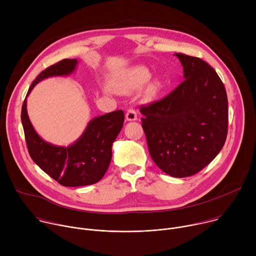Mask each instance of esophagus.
Returning <instances> with one entry per match:
<instances>
[{
    "label": "esophagus",
    "mask_w": 256,
    "mask_h": 256,
    "mask_svg": "<svg viewBox=\"0 0 256 256\" xmlns=\"http://www.w3.org/2000/svg\"><path fill=\"white\" fill-rule=\"evenodd\" d=\"M126 118L128 122H132L136 120V112L134 110V108H128V112L126 114Z\"/></svg>",
    "instance_id": "34e87169"
}]
</instances>
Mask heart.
<instances>
[{
	"label": "heart",
	"mask_w": 256,
	"mask_h": 256,
	"mask_svg": "<svg viewBox=\"0 0 256 256\" xmlns=\"http://www.w3.org/2000/svg\"><path fill=\"white\" fill-rule=\"evenodd\" d=\"M149 79L150 72L147 68L144 66H136L124 72L120 78L116 90L122 93H128L140 87L146 82H148Z\"/></svg>",
	"instance_id": "b5f03b06"
}]
</instances>
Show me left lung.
I'll return each mask as SVG.
<instances>
[{"instance_id": "left-lung-1", "label": "left lung", "mask_w": 256, "mask_h": 256, "mask_svg": "<svg viewBox=\"0 0 256 256\" xmlns=\"http://www.w3.org/2000/svg\"><path fill=\"white\" fill-rule=\"evenodd\" d=\"M184 81L165 98L140 108L150 155L172 177L194 175L220 153L228 132V98L204 60L175 54Z\"/></svg>"}]
</instances>
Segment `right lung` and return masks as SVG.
<instances>
[{
  "instance_id": "right-lung-1",
  "label": "right lung",
  "mask_w": 256,
  "mask_h": 256,
  "mask_svg": "<svg viewBox=\"0 0 256 256\" xmlns=\"http://www.w3.org/2000/svg\"><path fill=\"white\" fill-rule=\"evenodd\" d=\"M76 58H64L42 70L30 85L22 105L21 120L30 157L46 174L64 186L94 184L110 164L112 146L124 126V114L116 110L91 120L81 136L68 147L42 140L35 132L27 114V97L40 81L68 76L76 70Z\"/></svg>"
}]
</instances>
